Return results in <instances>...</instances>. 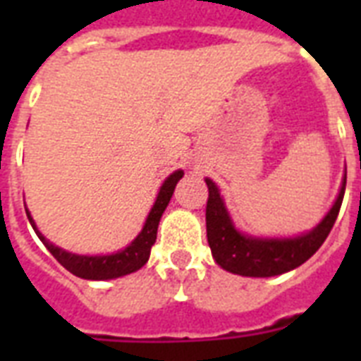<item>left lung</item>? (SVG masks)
I'll list each match as a JSON object with an SVG mask.
<instances>
[{"instance_id":"left-lung-1","label":"left lung","mask_w":361,"mask_h":361,"mask_svg":"<svg viewBox=\"0 0 361 361\" xmlns=\"http://www.w3.org/2000/svg\"><path fill=\"white\" fill-rule=\"evenodd\" d=\"M206 185L209 191L206 204V232L215 262L232 274L247 277H271L302 266L319 251L339 215L347 178L343 180V187L334 208L322 219V223L314 231L292 240H257L240 234L226 214L225 204L221 200L214 181L206 180Z\"/></svg>"}]
</instances>
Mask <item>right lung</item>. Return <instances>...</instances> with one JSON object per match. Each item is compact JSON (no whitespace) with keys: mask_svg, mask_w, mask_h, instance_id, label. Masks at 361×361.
Segmentation results:
<instances>
[{"mask_svg":"<svg viewBox=\"0 0 361 361\" xmlns=\"http://www.w3.org/2000/svg\"><path fill=\"white\" fill-rule=\"evenodd\" d=\"M181 176H183V172L176 170L174 174H170L166 178V181L161 187V191H159L157 200L153 204L152 212L147 215L146 225H144L142 232L136 236V240L129 247H125L123 251L116 252V255H106V257H82V255H73V252L63 251V249L52 245L47 238L42 236L41 232L37 231L35 223L31 219V215L27 214V209H25V214H27V219H30L31 226L35 228L37 236L41 238V241L47 245L48 251L52 252L54 258L65 269H69L71 274L76 275V277H82V279H116V277H121V275L133 274V271L140 269L147 262L152 245L157 240V228L161 215H163V212L169 206L172 192L176 189V183L180 181Z\"/></svg>","mask_w":361,"mask_h":361,"instance_id":"obj_1","label":"right lung"}]
</instances>
